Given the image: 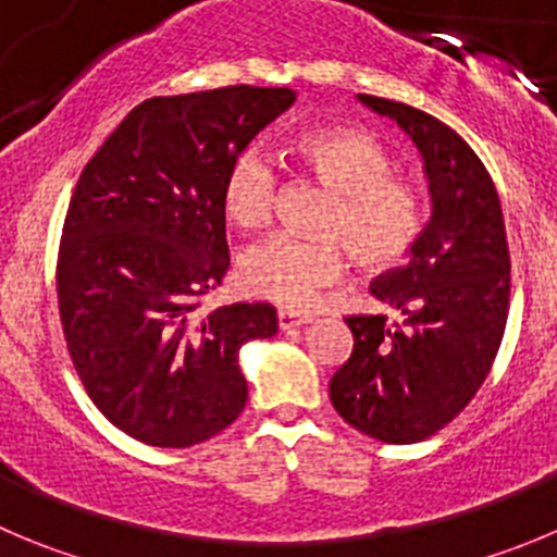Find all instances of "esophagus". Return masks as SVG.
<instances>
[{"label":"esophagus","instance_id":"1","mask_svg":"<svg viewBox=\"0 0 557 557\" xmlns=\"http://www.w3.org/2000/svg\"><path fill=\"white\" fill-rule=\"evenodd\" d=\"M305 324H310L308 315L290 313V310H280V313H277L280 332H290V330H296V326H305Z\"/></svg>","mask_w":557,"mask_h":557}]
</instances>
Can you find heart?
<instances>
[{"mask_svg": "<svg viewBox=\"0 0 557 557\" xmlns=\"http://www.w3.org/2000/svg\"><path fill=\"white\" fill-rule=\"evenodd\" d=\"M294 156L332 191L315 222L321 236L274 233L244 249L238 277L249 294L290 310H308L346 272L341 244L371 272L407 261L423 233V200L412 184L393 175L396 161L389 150L362 128H315L296 139ZM277 184V168L263 150H238L222 181L225 220L242 231L267 225Z\"/></svg>", "mask_w": 557, "mask_h": 557, "instance_id": "1", "label": "heart"}]
</instances>
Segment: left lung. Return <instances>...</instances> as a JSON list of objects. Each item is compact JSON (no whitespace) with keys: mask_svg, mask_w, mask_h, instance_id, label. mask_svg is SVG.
I'll return each mask as SVG.
<instances>
[{"mask_svg":"<svg viewBox=\"0 0 557 557\" xmlns=\"http://www.w3.org/2000/svg\"><path fill=\"white\" fill-rule=\"evenodd\" d=\"M418 148L431 216L409 263L371 285L396 315H349L355 349L330 379L332 407L362 434L420 443L456 418L483 384L508 319L506 222L475 150L407 103L357 96Z\"/></svg>","mask_w":557,"mask_h":557,"instance_id":"left-lung-1","label":"left lung"}]
</instances>
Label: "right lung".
I'll return each instance as SVG.
<instances>
[{"instance_id":"obj_1","label":"right lung","mask_w":557,"mask_h":557,"mask_svg":"<svg viewBox=\"0 0 557 557\" xmlns=\"http://www.w3.org/2000/svg\"><path fill=\"white\" fill-rule=\"evenodd\" d=\"M294 101L249 85L148 98L82 170L57 263L62 332L87 396L139 443H206L247 404L238 351L277 332V310L197 308L231 267L227 164Z\"/></svg>"}]
</instances>
